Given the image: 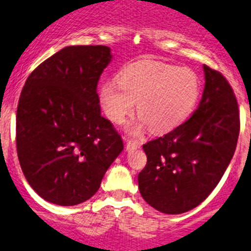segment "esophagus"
Instances as JSON below:
<instances>
[{"label":"esophagus","instance_id":"34e87169","mask_svg":"<svg viewBox=\"0 0 251 251\" xmlns=\"http://www.w3.org/2000/svg\"><path fill=\"white\" fill-rule=\"evenodd\" d=\"M139 146H141V142L135 141V139H128L126 148H127V151H134V149L139 148Z\"/></svg>","mask_w":251,"mask_h":251}]
</instances>
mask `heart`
Returning a JSON list of instances; mask_svg holds the SVG:
<instances>
[{
	"mask_svg": "<svg viewBox=\"0 0 251 251\" xmlns=\"http://www.w3.org/2000/svg\"><path fill=\"white\" fill-rule=\"evenodd\" d=\"M201 96V80L194 71L153 59L133 62L119 72V79L104 82L100 102L105 116L123 123L137 102L139 121L129 132L149 126L154 133L173 129L193 112Z\"/></svg>",
	"mask_w": 251,
	"mask_h": 251,
	"instance_id": "heart-1",
	"label": "heart"
}]
</instances>
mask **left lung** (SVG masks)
<instances>
[{
    "label": "left lung",
    "mask_w": 251,
    "mask_h": 251,
    "mask_svg": "<svg viewBox=\"0 0 251 251\" xmlns=\"http://www.w3.org/2000/svg\"><path fill=\"white\" fill-rule=\"evenodd\" d=\"M205 86L188 121L143 146L147 164L138 174L144 201L165 214H181L208 198L235 151L240 130L233 88L204 64Z\"/></svg>",
    "instance_id": "8db88e82"
}]
</instances>
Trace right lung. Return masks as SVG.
<instances>
[{
	"instance_id": "1",
	"label": "right lung",
	"mask_w": 251,
	"mask_h": 251,
	"mask_svg": "<svg viewBox=\"0 0 251 251\" xmlns=\"http://www.w3.org/2000/svg\"><path fill=\"white\" fill-rule=\"evenodd\" d=\"M112 59L107 46H70L27 78L16 114L21 168L34 192L62 206L88 201L123 151L102 117L97 84Z\"/></svg>"
}]
</instances>
